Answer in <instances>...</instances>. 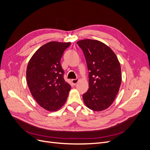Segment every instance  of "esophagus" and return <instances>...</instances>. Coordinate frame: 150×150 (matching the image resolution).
I'll list each match as a JSON object with an SVG mask.
<instances>
[{"mask_svg": "<svg viewBox=\"0 0 150 150\" xmlns=\"http://www.w3.org/2000/svg\"><path fill=\"white\" fill-rule=\"evenodd\" d=\"M78 81H79V79H72L71 80V82H72V83L74 85H76L77 83H78Z\"/></svg>", "mask_w": 150, "mask_h": 150, "instance_id": "obj_1", "label": "esophagus"}]
</instances>
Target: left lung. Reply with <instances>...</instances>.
I'll use <instances>...</instances> for the list:
<instances>
[{"label": "left lung", "mask_w": 150, "mask_h": 150, "mask_svg": "<svg viewBox=\"0 0 150 150\" xmlns=\"http://www.w3.org/2000/svg\"><path fill=\"white\" fill-rule=\"evenodd\" d=\"M83 50L89 72V89L83 95L90 110L101 111L110 107L121 84L120 63L115 53L103 42L84 39L77 42Z\"/></svg>", "instance_id": "1"}]
</instances>
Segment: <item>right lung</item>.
<instances>
[{"label":"right lung","mask_w":150,"mask_h":150,"mask_svg":"<svg viewBox=\"0 0 150 150\" xmlns=\"http://www.w3.org/2000/svg\"><path fill=\"white\" fill-rule=\"evenodd\" d=\"M71 42L52 41L38 49L29 61L26 80L40 106L56 111L65 104L71 86L64 79L61 59Z\"/></svg>","instance_id":"1"}]
</instances>
